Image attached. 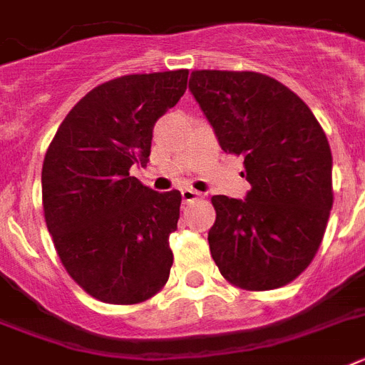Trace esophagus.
<instances>
[{
    "label": "esophagus",
    "instance_id": "34e87169",
    "mask_svg": "<svg viewBox=\"0 0 365 365\" xmlns=\"http://www.w3.org/2000/svg\"><path fill=\"white\" fill-rule=\"evenodd\" d=\"M202 197V192L200 191H195L191 187H185L182 189V200L183 202H192V200H197V198Z\"/></svg>",
    "mask_w": 365,
    "mask_h": 365
}]
</instances>
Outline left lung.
Returning a JSON list of instances; mask_svg holds the SVG:
<instances>
[{"label": "left lung", "instance_id": "1", "mask_svg": "<svg viewBox=\"0 0 365 365\" xmlns=\"http://www.w3.org/2000/svg\"><path fill=\"white\" fill-rule=\"evenodd\" d=\"M189 91L221 150L244 157L251 183L244 200L212 197L213 260L240 289H279L309 266L327 230L334 202L327 135L294 91L260 73L195 71Z\"/></svg>", "mask_w": 365, "mask_h": 365}]
</instances>
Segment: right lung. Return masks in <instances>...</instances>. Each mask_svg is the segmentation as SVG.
Segmentation results:
<instances>
[{
  "instance_id": "1",
  "label": "right lung",
  "mask_w": 365,
  "mask_h": 365,
  "mask_svg": "<svg viewBox=\"0 0 365 365\" xmlns=\"http://www.w3.org/2000/svg\"><path fill=\"white\" fill-rule=\"evenodd\" d=\"M187 69L127 75L73 106L44 155L43 208L65 269L106 304L152 298L170 275L180 191L157 192L129 174L146 167L155 121L187 88Z\"/></svg>"
}]
</instances>
